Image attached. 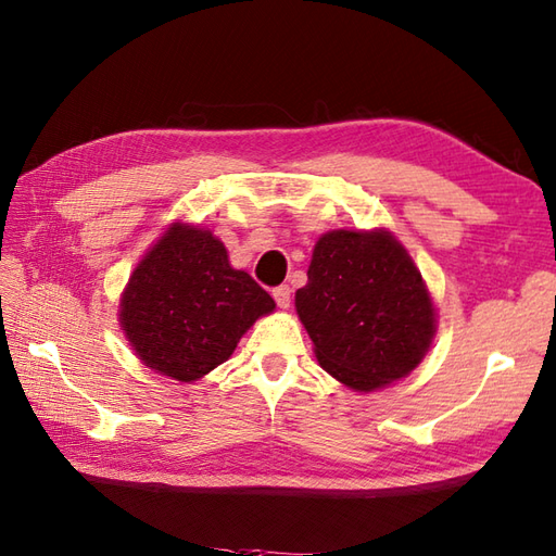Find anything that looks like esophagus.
<instances>
[{
  "label": "esophagus",
  "mask_w": 556,
  "mask_h": 556,
  "mask_svg": "<svg viewBox=\"0 0 556 556\" xmlns=\"http://www.w3.org/2000/svg\"><path fill=\"white\" fill-rule=\"evenodd\" d=\"M274 300H276V304H278L280 308H288L290 302H292V290H290L288 286H278V288L274 290Z\"/></svg>",
  "instance_id": "34e87169"
}]
</instances>
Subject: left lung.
<instances>
[{
    "label": "left lung",
    "mask_w": 556,
    "mask_h": 556,
    "mask_svg": "<svg viewBox=\"0 0 556 556\" xmlns=\"http://www.w3.org/2000/svg\"><path fill=\"white\" fill-rule=\"evenodd\" d=\"M294 306L316 358L349 389L410 375L437 332V311L408 250L384 228L318 238Z\"/></svg>",
    "instance_id": "left-lung-1"
}]
</instances>
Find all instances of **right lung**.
Returning a JSON list of instances; mask_svg holds the SVG:
<instances>
[{"mask_svg":"<svg viewBox=\"0 0 556 556\" xmlns=\"http://www.w3.org/2000/svg\"><path fill=\"white\" fill-rule=\"evenodd\" d=\"M276 308L228 264L212 231L174 222L146 252L119 300V325L148 368L195 382L228 361L256 318Z\"/></svg>","mask_w":556,"mask_h":556,"instance_id":"right-lung-1","label":"right lung"}]
</instances>
